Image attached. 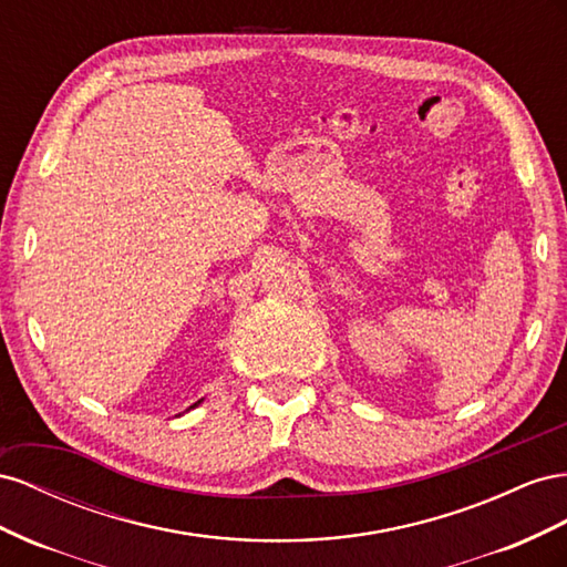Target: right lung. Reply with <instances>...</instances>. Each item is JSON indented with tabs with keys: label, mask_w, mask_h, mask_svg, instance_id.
I'll return each mask as SVG.
<instances>
[{
	"label": "right lung",
	"mask_w": 567,
	"mask_h": 567,
	"mask_svg": "<svg viewBox=\"0 0 567 567\" xmlns=\"http://www.w3.org/2000/svg\"><path fill=\"white\" fill-rule=\"evenodd\" d=\"M199 403H202V401H197V403H194V406H199ZM194 406H189V409H194Z\"/></svg>",
	"instance_id": "right-lung-1"
}]
</instances>
